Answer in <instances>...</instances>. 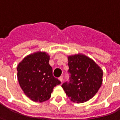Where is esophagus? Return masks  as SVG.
Segmentation results:
<instances>
[{
  "label": "esophagus",
  "instance_id": "34e87169",
  "mask_svg": "<svg viewBox=\"0 0 120 120\" xmlns=\"http://www.w3.org/2000/svg\"><path fill=\"white\" fill-rule=\"evenodd\" d=\"M58 79H59V80H60L61 82H63V76H60V77L58 78Z\"/></svg>",
  "mask_w": 120,
  "mask_h": 120
}]
</instances>
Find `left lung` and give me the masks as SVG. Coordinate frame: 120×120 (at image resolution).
<instances>
[{
  "label": "left lung",
  "mask_w": 120,
  "mask_h": 120,
  "mask_svg": "<svg viewBox=\"0 0 120 120\" xmlns=\"http://www.w3.org/2000/svg\"><path fill=\"white\" fill-rule=\"evenodd\" d=\"M68 58L69 82H65L62 87L73 102L87 101L100 88L103 70L92 58L82 53L69 55Z\"/></svg>",
  "instance_id": "left-lung-1"
}]
</instances>
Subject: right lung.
<instances>
[{
	"label": "right lung",
	"instance_id": "right-lung-1",
	"mask_svg": "<svg viewBox=\"0 0 120 120\" xmlns=\"http://www.w3.org/2000/svg\"><path fill=\"white\" fill-rule=\"evenodd\" d=\"M49 59L47 52L38 51L27 55L17 65L20 86L25 94L35 102L48 100L54 87L60 83L52 76Z\"/></svg>",
	"mask_w": 120,
	"mask_h": 120
}]
</instances>
